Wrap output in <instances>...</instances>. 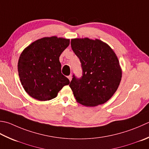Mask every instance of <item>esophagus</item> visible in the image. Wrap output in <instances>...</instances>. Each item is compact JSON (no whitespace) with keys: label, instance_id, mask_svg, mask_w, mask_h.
I'll use <instances>...</instances> for the list:
<instances>
[{"label":"esophagus","instance_id":"34e87169","mask_svg":"<svg viewBox=\"0 0 149 149\" xmlns=\"http://www.w3.org/2000/svg\"><path fill=\"white\" fill-rule=\"evenodd\" d=\"M68 79L70 80V81L72 80V75H70L69 76H68Z\"/></svg>","mask_w":149,"mask_h":149}]
</instances>
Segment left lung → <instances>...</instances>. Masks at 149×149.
<instances>
[{
	"mask_svg": "<svg viewBox=\"0 0 149 149\" xmlns=\"http://www.w3.org/2000/svg\"><path fill=\"white\" fill-rule=\"evenodd\" d=\"M72 50L79 59L83 75H73L70 84L75 100L86 107H95L109 101L121 80L122 71L112 49L99 39L71 40Z\"/></svg>",
	"mask_w": 149,
	"mask_h": 149,
	"instance_id": "obj_1",
	"label": "left lung"
}]
</instances>
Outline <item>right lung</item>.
<instances>
[{"instance_id":"obj_1","label":"right lung","mask_w":149,"mask_h":149,"mask_svg":"<svg viewBox=\"0 0 149 149\" xmlns=\"http://www.w3.org/2000/svg\"><path fill=\"white\" fill-rule=\"evenodd\" d=\"M70 39L55 36L38 39L26 47L18 62L19 78L25 91L36 100L48 101L70 81L61 73L59 57Z\"/></svg>"}]
</instances>
